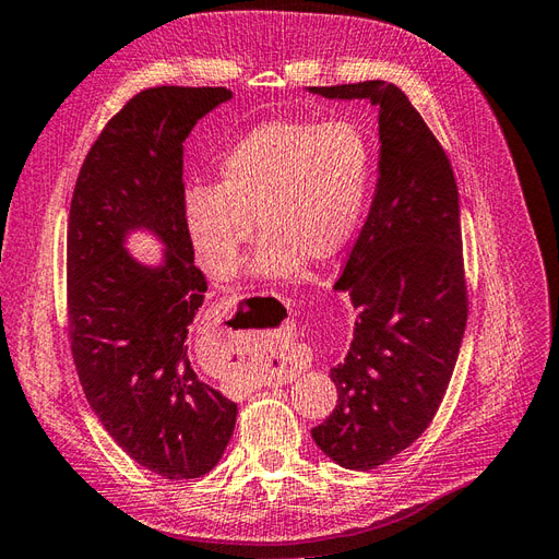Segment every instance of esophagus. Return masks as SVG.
Wrapping results in <instances>:
<instances>
[{"mask_svg":"<svg viewBox=\"0 0 559 559\" xmlns=\"http://www.w3.org/2000/svg\"><path fill=\"white\" fill-rule=\"evenodd\" d=\"M271 376H274V370H271ZM278 376H281V373H278Z\"/></svg>","mask_w":559,"mask_h":559,"instance_id":"1","label":"esophagus"}]
</instances>
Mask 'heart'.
I'll return each mask as SVG.
<instances>
[{"label":"heart","instance_id":"heart-1","mask_svg":"<svg viewBox=\"0 0 559 559\" xmlns=\"http://www.w3.org/2000/svg\"><path fill=\"white\" fill-rule=\"evenodd\" d=\"M373 179V155L347 120H271L228 148L217 181L186 193L183 217L212 276L228 278L257 226L264 236L252 260L262 278L297 276L311 257L331 262L349 246Z\"/></svg>","mask_w":559,"mask_h":559}]
</instances>
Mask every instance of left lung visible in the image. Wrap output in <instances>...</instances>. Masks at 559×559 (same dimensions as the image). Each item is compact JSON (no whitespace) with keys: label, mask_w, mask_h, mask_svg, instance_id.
<instances>
[{"label":"left lung","mask_w":559,"mask_h":559,"mask_svg":"<svg viewBox=\"0 0 559 559\" xmlns=\"http://www.w3.org/2000/svg\"><path fill=\"white\" fill-rule=\"evenodd\" d=\"M309 92L378 106L373 205L335 283L359 319L331 370L337 406L311 429L331 461L366 472L425 432L451 382L467 321L461 205L449 155L396 84Z\"/></svg>","instance_id":"obj_1"}]
</instances>
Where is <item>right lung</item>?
<instances>
[{"mask_svg": "<svg viewBox=\"0 0 559 559\" xmlns=\"http://www.w3.org/2000/svg\"><path fill=\"white\" fill-rule=\"evenodd\" d=\"M224 87H151L108 120L84 157L68 217V335L84 396L112 441L165 479L219 463L238 408L195 376L189 331L207 281L183 217V141L228 102ZM136 227L166 242L136 263Z\"/></svg>", "mask_w": 559, "mask_h": 559, "instance_id": "obj_1", "label": "right lung"}]
</instances>
